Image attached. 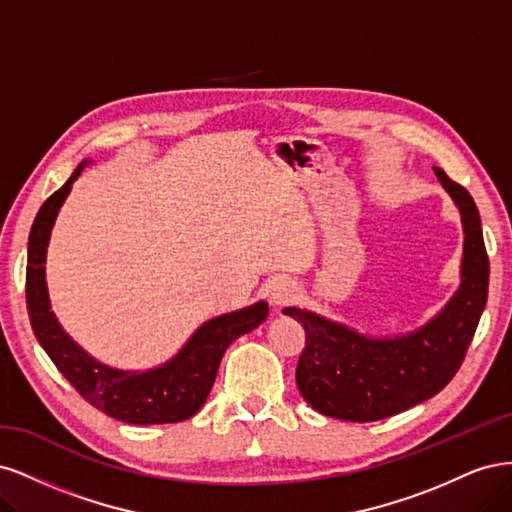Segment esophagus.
<instances>
[{
  "label": "esophagus",
  "mask_w": 512,
  "mask_h": 512,
  "mask_svg": "<svg viewBox=\"0 0 512 512\" xmlns=\"http://www.w3.org/2000/svg\"><path fill=\"white\" fill-rule=\"evenodd\" d=\"M294 297H297V288L290 282H277L271 290V301L275 305H288Z\"/></svg>",
  "instance_id": "obj_1"
}]
</instances>
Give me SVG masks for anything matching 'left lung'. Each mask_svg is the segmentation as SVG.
Returning a JSON list of instances; mask_svg holds the SVG:
<instances>
[{"label":"left lung","mask_w":512,"mask_h":512,"mask_svg":"<svg viewBox=\"0 0 512 512\" xmlns=\"http://www.w3.org/2000/svg\"><path fill=\"white\" fill-rule=\"evenodd\" d=\"M436 175L466 230L463 282L438 318L406 337L369 339L305 309H284L305 329L294 378L303 399L324 416L369 423L404 412L438 395L466 359L487 303L489 256L472 196L442 168Z\"/></svg>","instance_id":"obj_1"}]
</instances>
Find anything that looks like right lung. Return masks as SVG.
<instances>
[{
	"label": "right lung",
	"instance_id": "add662e5",
	"mask_svg": "<svg viewBox=\"0 0 512 512\" xmlns=\"http://www.w3.org/2000/svg\"><path fill=\"white\" fill-rule=\"evenodd\" d=\"M81 170L83 166L76 168L72 177L46 198L29 232L25 297L34 335L76 393L100 412L136 425L185 421L205 404L226 348L239 335L256 329L267 318L269 305L260 301L239 312L205 322L173 361L145 374H130V371H117L96 363L61 331L51 312L44 282V260L51 228L61 203L72 188V181L81 175Z\"/></svg>",
	"mask_w": 512,
	"mask_h": 512
}]
</instances>
